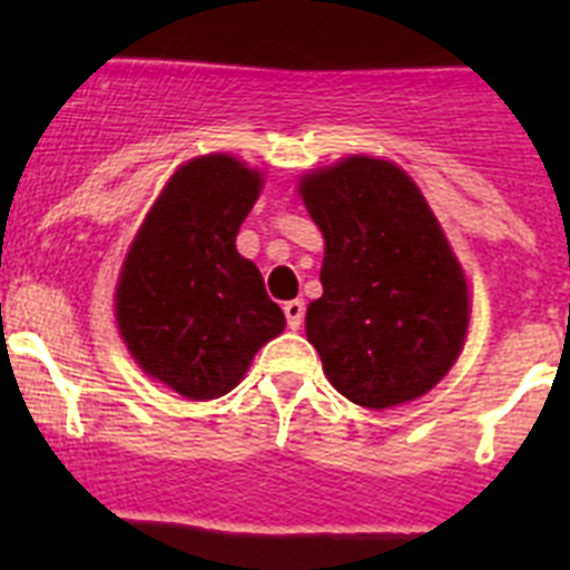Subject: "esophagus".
Returning a JSON list of instances; mask_svg holds the SVG:
<instances>
[{"mask_svg":"<svg viewBox=\"0 0 570 570\" xmlns=\"http://www.w3.org/2000/svg\"><path fill=\"white\" fill-rule=\"evenodd\" d=\"M282 311H285V320H288V328L296 331L302 325V320H305V302L302 299H291L282 305Z\"/></svg>","mask_w":570,"mask_h":570,"instance_id":"esophagus-1","label":"esophagus"}]
</instances>
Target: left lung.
Returning a JSON list of instances; mask_svg holds the SVG:
<instances>
[{
  "label": "left lung",
  "instance_id": "left-lung-1",
  "mask_svg": "<svg viewBox=\"0 0 570 570\" xmlns=\"http://www.w3.org/2000/svg\"><path fill=\"white\" fill-rule=\"evenodd\" d=\"M299 196L325 236L305 334L331 385L376 411L428 394L465 345L471 299L425 196L360 154L302 176Z\"/></svg>",
  "mask_w": 570,
  "mask_h": 570
}]
</instances>
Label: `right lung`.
I'll list each match as a JSON object with an SVG mask.
<instances>
[{
	"label": "right lung",
	"instance_id": "1",
	"mask_svg": "<svg viewBox=\"0 0 570 570\" xmlns=\"http://www.w3.org/2000/svg\"><path fill=\"white\" fill-rule=\"evenodd\" d=\"M259 190V170L236 156H196L170 176L122 262L119 334L136 365L185 400L228 394L285 328L259 268L236 250Z\"/></svg>",
	"mask_w": 570,
	"mask_h": 570
}]
</instances>
